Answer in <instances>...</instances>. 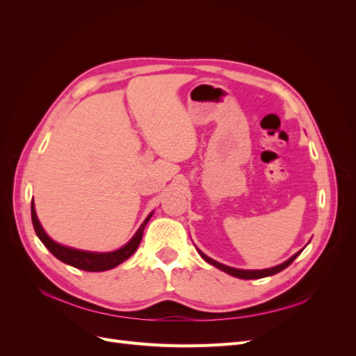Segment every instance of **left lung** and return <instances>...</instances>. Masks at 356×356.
Masks as SVG:
<instances>
[{"mask_svg": "<svg viewBox=\"0 0 356 356\" xmlns=\"http://www.w3.org/2000/svg\"><path fill=\"white\" fill-rule=\"evenodd\" d=\"M199 254L202 255V258H203L204 261H208L209 264H212V266H215V267H218L220 270H222V272H225V273H229V275L236 276V277H241V279H260V277L276 275V273H279V272H282L284 268H286V267H288L291 263H293V261L296 260V258L300 255V252H297L296 255L291 257L289 260H286L285 263L279 264V266H276V267H272V268H264V270H241V268H233V267L224 266V264H221V263H218V261H215V260H212V258L207 257V255H204V254L200 252V251H199Z\"/></svg>", "mask_w": 356, "mask_h": 356, "instance_id": "left-lung-1", "label": "left lung"}]
</instances>
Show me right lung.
I'll use <instances>...</instances> for the list:
<instances>
[{"instance_id": "1", "label": "right lung", "mask_w": 356, "mask_h": 356, "mask_svg": "<svg viewBox=\"0 0 356 356\" xmlns=\"http://www.w3.org/2000/svg\"><path fill=\"white\" fill-rule=\"evenodd\" d=\"M152 215L153 213L148 215L145 221L141 224V227H139L138 232L135 233L134 238L129 241L123 248H120V250H117L114 252H88V251L72 250V248H68V246H63V245L53 242L46 234V232L42 230L41 224L37 218L35 208H34V200L31 202L32 224H34V230L40 238V241L44 243V246L53 255L58 258V260H60L62 263H65V264H70L75 268H80V270H86V272L110 270V268H113L120 263H123L124 260H127V258L138 250L139 243H141L144 229H145L147 222L149 221V218H152Z\"/></svg>"}]
</instances>
